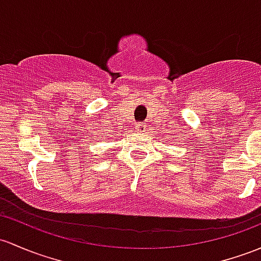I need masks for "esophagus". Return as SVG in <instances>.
Segmentation results:
<instances>
[{
    "instance_id": "obj_1",
    "label": "esophagus",
    "mask_w": 261,
    "mask_h": 261,
    "mask_svg": "<svg viewBox=\"0 0 261 261\" xmlns=\"http://www.w3.org/2000/svg\"><path fill=\"white\" fill-rule=\"evenodd\" d=\"M144 129H145L144 123H137V124H136V130L137 132H142V130H144Z\"/></svg>"
}]
</instances>
